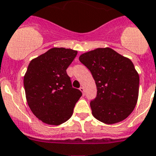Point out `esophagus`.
Segmentation results:
<instances>
[{"label": "esophagus", "instance_id": "1", "mask_svg": "<svg viewBox=\"0 0 156 156\" xmlns=\"http://www.w3.org/2000/svg\"><path fill=\"white\" fill-rule=\"evenodd\" d=\"M79 90H80L81 92L82 93V94L84 95V93H85V89H84V87H80V89H79Z\"/></svg>", "mask_w": 156, "mask_h": 156}]
</instances>
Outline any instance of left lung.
Masks as SVG:
<instances>
[{
  "label": "left lung",
  "mask_w": 156,
  "mask_h": 156,
  "mask_svg": "<svg viewBox=\"0 0 156 156\" xmlns=\"http://www.w3.org/2000/svg\"><path fill=\"white\" fill-rule=\"evenodd\" d=\"M90 70L98 94L90 102L93 116L112 125L134 110L139 96L140 77L133 62L109 48H97L79 56Z\"/></svg>",
  "instance_id": "1"
}]
</instances>
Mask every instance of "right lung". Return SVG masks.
<instances>
[{
	"mask_svg": "<svg viewBox=\"0 0 156 156\" xmlns=\"http://www.w3.org/2000/svg\"><path fill=\"white\" fill-rule=\"evenodd\" d=\"M77 54L68 48H51L27 66L23 76L26 100L33 114L47 125H59L69 120L82 96L66 74Z\"/></svg>",
	"mask_w": 156,
	"mask_h": 156,
	"instance_id": "1",
	"label": "right lung"
}]
</instances>
